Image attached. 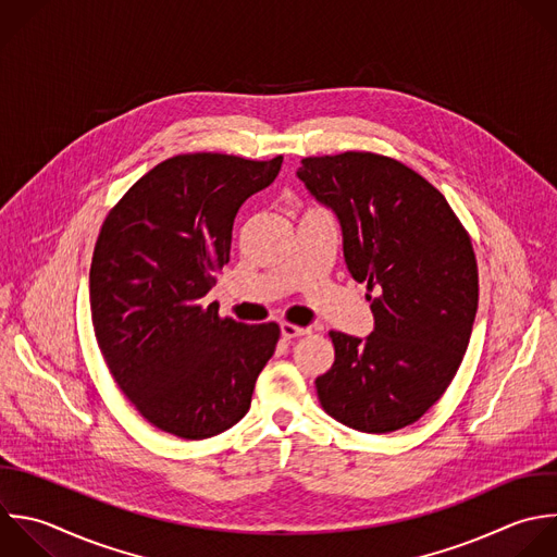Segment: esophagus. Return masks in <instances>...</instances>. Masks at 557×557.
Masks as SVG:
<instances>
[{
  "label": "esophagus",
  "mask_w": 557,
  "mask_h": 557,
  "mask_svg": "<svg viewBox=\"0 0 557 557\" xmlns=\"http://www.w3.org/2000/svg\"><path fill=\"white\" fill-rule=\"evenodd\" d=\"M307 333H311V329H307V326H296V324H287V322L281 324V335H283V339L302 337V335H307Z\"/></svg>",
  "instance_id": "1"
}]
</instances>
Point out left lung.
I'll use <instances>...</instances> for the list:
<instances>
[{"label": "left lung", "instance_id": "obj_1", "mask_svg": "<svg viewBox=\"0 0 557 557\" xmlns=\"http://www.w3.org/2000/svg\"><path fill=\"white\" fill-rule=\"evenodd\" d=\"M296 176L337 218L350 276L379 294L368 296L370 335L331 333L318 398L350 429H403L444 394L468 348L479 300L470 237L446 198L394 159L311 157Z\"/></svg>", "mask_w": 557, "mask_h": 557}]
</instances>
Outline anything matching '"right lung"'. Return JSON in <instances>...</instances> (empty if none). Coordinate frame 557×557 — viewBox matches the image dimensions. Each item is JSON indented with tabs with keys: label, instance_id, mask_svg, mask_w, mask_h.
I'll return each instance as SVG.
<instances>
[{
	"label": "right lung",
	"instance_id": "right-lung-1",
	"mask_svg": "<svg viewBox=\"0 0 557 557\" xmlns=\"http://www.w3.org/2000/svg\"><path fill=\"white\" fill-rule=\"evenodd\" d=\"M281 163L174 157L104 220L89 274L98 346L122 392L161 431L205 440L250 409L281 329L222 320L205 296L231 259L239 207L274 183Z\"/></svg>",
	"mask_w": 557,
	"mask_h": 557
}]
</instances>
